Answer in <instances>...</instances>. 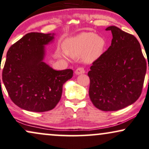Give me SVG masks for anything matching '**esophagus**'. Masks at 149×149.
Wrapping results in <instances>:
<instances>
[{
    "label": "esophagus",
    "instance_id": "obj_1",
    "mask_svg": "<svg viewBox=\"0 0 149 149\" xmlns=\"http://www.w3.org/2000/svg\"><path fill=\"white\" fill-rule=\"evenodd\" d=\"M85 73V69H84L83 68H82V67L78 68V69H77L76 71H75V74H76V75L82 74V73Z\"/></svg>",
    "mask_w": 149,
    "mask_h": 149
}]
</instances>
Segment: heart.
<instances>
[{
  "label": "heart",
  "instance_id": "heart-1",
  "mask_svg": "<svg viewBox=\"0 0 149 149\" xmlns=\"http://www.w3.org/2000/svg\"><path fill=\"white\" fill-rule=\"evenodd\" d=\"M105 41L94 33H81L64 41V52H59L58 56L67 58L69 56L82 57L87 63H91L101 56L105 46Z\"/></svg>",
  "mask_w": 149,
  "mask_h": 149
}]
</instances>
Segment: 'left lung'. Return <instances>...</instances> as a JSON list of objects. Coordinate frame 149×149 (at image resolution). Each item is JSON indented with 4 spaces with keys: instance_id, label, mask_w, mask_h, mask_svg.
<instances>
[{
    "instance_id": "obj_1",
    "label": "left lung",
    "mask_w": 149,
    "mask_h": 149,
    "mask_svg": "<svg viewBox=\"0 0 149 149\" xmlns=\"http://www.w3.org/2000/svg\"><path fill=\"white\" fill-rule=\"evenodd\" d=\"M105 30L112 32V43L88 72L89 95L96 108L116 111L132 105L140 96L146 62L133 35L114 26Z\"/></svg>"
}]
</instances>
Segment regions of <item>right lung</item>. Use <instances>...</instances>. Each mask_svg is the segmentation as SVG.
<instances>
[{"label":"right lung","instance_id":"obj_1","mask_svg":"<svg viewBox=\"0 0 149 149\" xmlns=\"http://www.w3.org/2000/svg\"><path fill=\"white\" fill-rule=\"evenodd\" d=\"M55 35L26 34L7 53L3 82L13 103L23 110L42 112L53 109L63 85L72 78L71 69L57 71L44 61L46 46L53 42Z\"/></svg>","mask_w":149,"mask_h":149}]
</instances>
